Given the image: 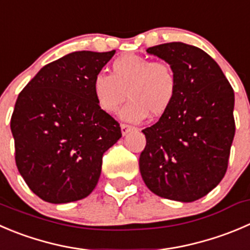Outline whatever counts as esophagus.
<instances>
[{"label":"esophagus","mask_w":250,"mask_h":250,"mask_svg":"<svg viewBox=\"0 0 250 250\" xmlns=\"http://www.w3.org/2000/svg\"><path fill=\"white\" fill-rule=\"evenodd\" d=\"M130 129H133V127H132V125H125V123H122V125H121V130H122V134H123V135H125V134H127V133L129 132Z\"/></svg>","instance_id":"obj_1"}]
</instances>
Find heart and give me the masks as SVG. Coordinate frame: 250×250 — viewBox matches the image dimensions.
<instances>
[{
    "instance_id": "obj_1",
    "label": "heart",
    "mask_w": 250,
    "mask_h": 250,
    "mask_svg": "<svg viewBox=\"0 0 250 250\" xmlns=\"http://www.w3.org/2000/svg\"><path fill=\"white\" fill-rule=\"evenodd\" d=\"M177 77L166 61H151L144 56L127 53L111 64V74L99 72L93 78V93L101 110L117 113L128 98L122 118L142 122L150 115L160 117L173 105Z\"/></svg>"
}]
</instances>
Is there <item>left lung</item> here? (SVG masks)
<instances>
[{"instance_id": "obj_1", "label": "left lung", "mask_w": 250, "mask_h": 250, "mask_svg": "<svg viewBox=\"0 0 250 250\" xmlns=\"http://www.w3.org/2000/svg\"><path fill=\"white\" fill-rule=\"evenodd\" d=\"M166 61L177 77L173 105L143 129V181L154 194L190 203L211 192L227 171L233 142L234 93L205 51L183 42L146 50Z\"/></svg>"}]
</instances>
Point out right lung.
Returning <instances> with one entry per match:
<instances>
[{"label": "right lung", "instance_id": "right-lung-1", "mask_svg": "<svg viewBox=\"0 0 250 250\" xmlns=\"http://www.w3.org/2000/svg\"><path fill=\"white\" fill-rule=\"evenodd\" d=\"M116 51H77L43 66L21 91L11 118L16 164L39 198L64 204L88 197L103 155L121 137L101 110L93 78Z\"/></svg>", "mask_w": 250, "mask_h": 250}]
</instances>
